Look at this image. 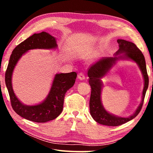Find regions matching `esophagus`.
I'll list each match as a JSON object with an SVG mask.
<instances>
[{
	"mask_svg": "<svg viewBox=\"0 0 153 153\" xmlns=\"http://www.w3.org/2000/svg\"><path fill=\"white\" fill-rule=\"evenodd\" d=\"M78 78H79L80 80H84L85 79H86V76H85V75H84V74L80 73V74H79V75H78Z\"/></svg>",
	"mask_w": 153,
	"mask_h": 153,
	"instance_id": "1",
	"label": "esophagus"
}]
</instances>
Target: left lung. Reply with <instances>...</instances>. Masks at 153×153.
<instances>
[{"label":"left lung","instance_id":"1","mask_svg":"<svg viewBox=\"0 0 153 153\" xmlns=\"http://www.w3.org/2000/svg\"><path fill=\"white\" fill-rule=\"evenodd\" d=\"M119 50L113 57H105L90 67L88 71L89 84L91 86L90 98V112L92 118L97 123L108 126H117L127 123L135 118L140 111L146 92L149 87V76L147 74L145 59L135 44L122 39H118ZM120 59L131 60L136 62L142 72L145 85L141 104L132 115L127 118L119 117L108 113L103 107L101 100L102 82L101 79L106 74L116 62Z\"/></svg>","mask_w":153,"mask_h":153}]
</instances>
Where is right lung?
Here are the masks:
<instances>
[{
    "mask_svg": "<svg viewBox=\"0 0 153 153\" xmlns=\"http://www.w3.org/2000/svg\"><path fill=\"white\" fill-rule=\"evenodd\" d=\"M56 38L48 33H34L20 43L13 51L5 73V83L8 90L11 106L15 112L25 120L37 123H45L56 119L63 108L64 97L67 90L74 86L77 74H56L54 77L50 91L42 102L35 105H27L19 100L13 89L12 76L15 66L22 56L32 49L57 48Z\"/></svg>",
    "mask_w": 153,
    "mask_h": 153,
    "instance_id": "obj_1",
    "label": "right lung"
}]
</instances>
